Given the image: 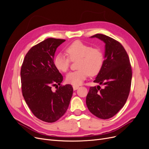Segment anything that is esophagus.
<instances>
[{"label": "esophagus", "mask_w": 149, "mask_h": 149, "mask_svg": "<svg viewBox=\"0 0 149 149\" xmlns=\"http://www.w3.org/2000/svg\"><path fill=\"white\" fill-rule=\"evenodd\" d=\"M78 88H79V86H73L74 91H75V90H76V89H78Z\"/></svg>", "instance_id": "1"}]
</instances>
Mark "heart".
<instances>
[{
  "label": "heart",
  "instance_id": "obj_1",
  "mask_svg": "<svg viewBox=\"0 0 149 149\" xmlns=\"http://www.w3.org/2000/svg\"><path fill=\"white\" fill-rule=\"evenodd\" d=\"M66 53L68 57L59 53L54 58L53 63L56 68L65 73L69 69L70 60H78V70L72 71L66 75L68 83L73 86L81 84L89 74L94 76L101 70L104 64V55L100 49L93 48L82 42L76 40L68 47Z\"/></svg>",
  "mask_w": 149,
  "mask_h": 149
}]
</instances>
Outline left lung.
<instances>
[{"label": "left lung", "instance_id": "8db88e82", "mask_svg": "<svg viewBox=\"0 0 149 149\" xmlns=\"http://www.w3.org/2000/svg\"><path fill=\"white\" fill-rule=\"evenodd\" d=\"M91 38H97L105 43L104 64L94 81L104 88H90L86 103L93 114L107 119L118 113L127 100L131 86V66L127 52L119 42L102 34Z\"/></svg>", "mask_w": 149, "mask_h": 149}]
</instances>
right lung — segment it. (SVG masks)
Segmentation results:
<instances>
[{
  "label": "right lung",
  "mask_w": 149,
  "mask_h": 149,
  "mask_svg": "<svg viewBox=\"0 0 149 149\" xmlns=\"http://www.w3.org/2000/svg\"><path fill=\"white\" fill-rule=\"evenodd\" d=\"M65 40L49 38L31 48L26 54L20 71L22 91L30 109L37 118L54 123L65 114L73 89L60 85L63 76L54 65L56 48Z\"/></svg>",
  "instance_id": "obj_1"
}]
</instances>
